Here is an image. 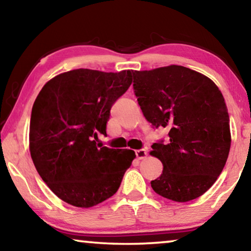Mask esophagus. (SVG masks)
I'll use <instances>...</instances> for the list:
<instances>
[{
	"mask_svg": "<svg viewBox=\"0 0 251 251\" xmlns=\"http://www.w3.org/2000/svg\"><path fill=\"white\" fill-rule=\"evenodd\" d=\"M135 154H136V157L140 158V160H142V158H144L146 156V150L142 149V150H137L136 152H135Z\"/></svg>",
	"mask_w": 251,
	"mask_h": 251,
	"instance_id": "34e87169",
	"label": "esophagus"
}]
</instances>
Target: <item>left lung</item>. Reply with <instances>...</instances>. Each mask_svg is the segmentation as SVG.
Returning <instances> with one entry per match:
<instances>
[{"label":"left lung","mask_w":251,"mask_h":251,"mask_svg":"<svg viewBox=\"0 0 251 251\" xmlns=\"http://www.w3.org/2000/svg\"><path fill=\"white\" fill-rule=\"evenodd\" d=\"M138 105L154 128L170 129L169 140L152 145L163 164L151 182L161 197L188 202L217 181L228 158L231 135L225 98L211 79L182 66L132 71Z\"/></svg>","instance_id":"1"}]
</instances>
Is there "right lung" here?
<instances>
[{
	"mask_svg": "<svg viewBox=\"0 0 251 251\" xmlns=\"http://www.w3.org/2000/svg\"><path fill=\"white\" fill-rule=\"evenodd\" d=\"M132 83V73L75 69L55 75L35 99L30 153L39 176L62 201L90 208L113 197L132 165V150L97 146L110 109Z\"/></svg>",
	"mask_w": 251,
	"mask_h": 251,
	"instance_id": "obj_1",
	"label": "right lung"
}]
</instances>
